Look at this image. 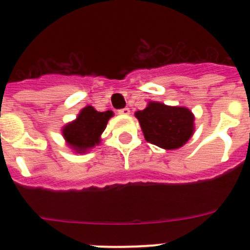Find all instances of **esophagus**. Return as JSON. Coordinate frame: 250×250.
I'll use <instances>...</instances> for the list:
<instances>
[{"label": "esophagus", "mask_w": 250, "mask_h": 250, "mask_svg": "<svg viewBox=\"0 0 250 250\" xmlns=\"http://www.w3.org/2000/svg\"><path fill=\"white\" fill-rule=\"evenodd\" d=\"M118 114H120V115H129L130 114V110L127 109V107H124V109L118 110Z\"/></svg>", "instance_id": "esophagus-1"}]
</instances>
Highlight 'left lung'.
<instances>
[{"label": "left lung", "instance_id": "1", "mask_svg": "<svg viewBox=\"0 0 250 250\" xmlns=\"http://www.w3.org/2000/svg\"><path fill=\"white\" fill-rule=\"evenodd\" d=\"M135 116L146 141L163 149H178L193 135L194 116L187 107L150 103Z\"/></svg>", "mask_w": 250, "mask_h": 250}]
</instances>
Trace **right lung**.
<instances>
[{
	"mask_svg": "<svg viewBox=\"0 0 250 250\" xmlns=\"http://www.w3.org/2000/svg\"><path fill=\"white\" fill-rule=\"evenodd\" d=\"M111 116L112 111L99 112L92 106H86L76 120L63 127L62 134L70 146L76 151L83 152L100 141L99 138Z\"/></svg>",
	"mask_w": 250,
	"mask_h": 250,
	"instance_id": "right-lung-1",
	"label": "right lung"
}]
</instances>
